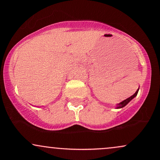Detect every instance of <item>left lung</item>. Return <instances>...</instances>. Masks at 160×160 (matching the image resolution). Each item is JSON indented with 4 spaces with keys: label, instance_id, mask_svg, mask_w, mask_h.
Returning <instances> with one entry per match:
<instances>
[{
    "label": "left lung",
    "instance_id": "left-lung-1",
    "mask_svg": "<svg viewBox=\"0 0 160 160\" xmlns=\"http://www.w3.org/2000/svg\"><path fill=\"white\" fill-rule=\"evenodd\" d=\"M138 90H139V89H138V90L136 91V92H135V94L132 95V96H130L129 98H126V100L122 101V102H120V104H117V108H122L125 107V106H126V104H127L128 103V102H129L130 101L132 100V99H133L134 98H135V96H136L137 94H138Z\"/></svg>",
    "mask_w": 160,
    "mask_h": 160
}]
</instances>
